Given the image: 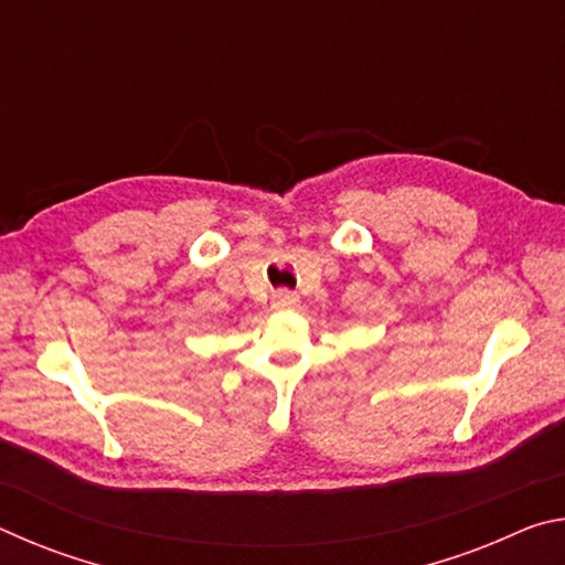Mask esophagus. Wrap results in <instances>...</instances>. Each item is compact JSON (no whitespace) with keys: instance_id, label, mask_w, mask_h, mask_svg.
<instances>
[{"instance_id":"obj_1","label":"esophagus","mask_w":565,"mask_h":565,"mask_svg":"<svg viewBox=\"0 0 565 565\" xmlns=\"http://www.w3.org/2000/svg\"><path fill=\"white\" fill-rule=\"evenodd\" d=\"M291 306H296V296L291 291L281 289V291L274 294V309L284 311V309H291Z\"/></svg>"}]
</instances>
